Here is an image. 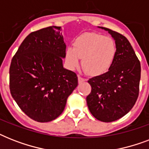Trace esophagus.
Segmentation results:
<instances>
[{"mask_svg":"<svg viewBox=\"0 0 149 149\" xmlns=\"http://www.w3.org/2000/svg\"><path fill=\"white\" fill-rule=\"evenodd\" d=\"M78 80H79V83H83V82L86 81V79L84 78V77H80V76H78Z\"/></svg>","mask_w":149,"mask_h":149,"instance_id":"obj_1","label":"esophagus"}]
</instances>
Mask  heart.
Segmentation results:
<instances>
[{
  "label": "heart",
  "mask_w": 149,
  "mask_h": 149,
  "mask_svg": "<svg viewBox=\"0 0 149 149\" xmlns=\"http://www.w3.org/2000/svg\"><path fill=\"white\" fill-rule=\"evenodd\" d=\"M117 46L110 37L94 33L79 36L74 42V48H67L65 58L70 67L74 69L82 58V66L88 74L100 75L107 72L113 63Z\"/></svg>",
  "instance_id": "obj_1"
}]
</instances>
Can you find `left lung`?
<instances>
[{
    "label": "left lung",
    "instance_id": "8db88e82",
    "mask_svg": "<svg viewBox=\"0 0 149 149\" xmlns=\"http://www.w3.org/2000/svg\"><path fill=\"white\" fill-rule=\"evenodd\" d=\"M101 29L108 31L115 40L117 52L107 72L89 79L91 92L86 103L94 118L111 122L134 107L139 93L141 64L125 36L104 27Z\"/></svg>",
    "mask_w": 149,
    "mask_h": 149
}]
</instances>
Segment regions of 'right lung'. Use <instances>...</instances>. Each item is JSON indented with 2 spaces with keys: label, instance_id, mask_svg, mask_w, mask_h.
I'll return each instance as SVG.
<instances>
[{
  "label": "right lung",
  "instance_id": "add662e5",
  "mask_svg": "<svg viewBox=\"0 0 149 149\" xmlns=\"http://www.w3.org/2000/svg\"><path fill=\"white\" fill-rule=\"evenodd\" d=\"M61 31V27L49 26L30 33L10 63L11 96L21 110L38 122L58 118L78 85L77 74L63 68L66 45Z\"/></svg>",
  "mask_w": 149,
  "mask_h": 149
}]
</instances>
